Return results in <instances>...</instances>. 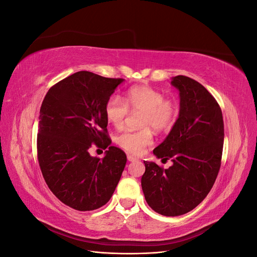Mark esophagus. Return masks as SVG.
<instances>
[{
	"label": "esophagus",
	"instance_id": "1",
	"mask_svg": "<svg viewBox=\"0 0 257 257\" xmlns=\"http://www.w3.org/2000/svg\"><path fill=\"white\" fill-rule=\"evenodd\" d=\"M137 159L134 157V155H132V154H127V161L128 162H134V161H136Z\"/></svg>",
	"mask_w": 257,
	"mask_h": 257
}]
</instances>
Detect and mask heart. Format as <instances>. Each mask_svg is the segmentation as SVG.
Instances as JSON below:
<instances>
[{
	"instance_id": "1",
	"label": "heart",
	"mask_w": 257,
	"mask_h": 257,
	"mask_svg": "<svg viewBox=\"0 0 257 257\" xmlns=\"http://www.w3.org/2000/svg\"><path fill=\"white\" fill-rule=\"evenodd\" d=\"M128 107L134 112H142L139 124L146 127L123 132L116 137V144L124 150L135 154L142 153L153 142L151 128L148 126L155 131L167 130L173 125L178 114V106L173 99L165 98V95L157 89L139 85L128 89L124 100L118 95H111L106 100L104 113L107 121L114 128H122L130 112Z\"/></svg>"
}]
</instances>
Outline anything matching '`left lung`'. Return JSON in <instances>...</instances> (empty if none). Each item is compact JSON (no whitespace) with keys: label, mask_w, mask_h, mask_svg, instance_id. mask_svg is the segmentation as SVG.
<instances>
[{"label":"left lung","mask_w":257,"mask_h":257,"mask_svg":"<svg viewBox=\"0 0 257 257\" xmlns=\"http://www.w3.org/2000/svg\"><path fill=\"white\" fill-rule=\"evenodd\" d=\"M172 84L180 96L179 116L153 154L173 165L164 169L144 161L142 177L148 205L166 216L188 213L206 198L219 174L224 143L222 110L204 85L182 75L173 77Z\"/></svg>","instance_id":"8db88e82"}]
</instances>
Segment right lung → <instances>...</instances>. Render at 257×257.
Wrapping results in <instances>:
<instances>
[{
    "instance_id": "1",
    "label": "right lung",
    "mask_w": 257,
    "mask_h": 257,
    "mask_svg": "<svg viewBox=\"0 0 257 257\" xmlns=\"http://www.w3.org/2000/svg\"><path fill=\"white\" fill-rule=\"evenodd\" d=\"M121 78L77 72L49 89L40 110L37 157L43 177L62 203L79 211L108 203L126 164V155L110 146L106 100ZM94 143L107 149L103 159L91 157Z\"/></svg>"
}]
</instances>
